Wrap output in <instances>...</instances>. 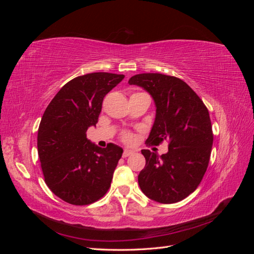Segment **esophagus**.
<instances>
[{"instance_id": "34e87169", "label": "esophagus", "mask_w": 254, "mask_h": 254, "mask_svg": "<svg viewBox=\"0 0 254 254\" xmlns=\"http://www.w3.org/2000/svg\"><path fill=\"white\" fill-rule=\"evenodd\" d=\"M133 152H134V150H132V149L125 148V149H124V152H123V158H127V157H129V156H131Z\"/></svg>"}]
</instances>
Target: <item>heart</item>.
I'll use <instances>...</instances> for the list:
<instances>
[{"instance_id":"1","label":"heart","mask_w":254,"mask_h":254,"mask_svg":"<svg viewBox=\"0 0 254 254\" xmlns=\"http://www.w3.org/2000/svg\"><path fill=\"white\" fill-rule=\"evenodd\" d=\"M122 137L125 142H130L132 140V135H131V133H129V132H124V133H123Z\"/></svg>"}]
</instances>
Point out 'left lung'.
I'll return each instance as SVG.
<instances>
[{"label":"left lung","mask_w":254,"mask_h":254,"mask_svg":"<svg viewBox=\"0 0 254 254\" xmlns=\"http://www.w3.org/2000/svg\"><path fill=\"white\" fill-rule=\"evenodd\" d=\"M130 84L142 87L156 105V119L146 143L168 141L162 156L143 149L146 164L137 181L143 193L160 203L187 198L201 182L209 165L213 131L209 111L187 82L175 76L143 73Z\"/></svg>","instance_id":"8db88e82"}]
</instances>
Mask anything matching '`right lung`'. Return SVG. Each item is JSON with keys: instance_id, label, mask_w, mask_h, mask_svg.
Listing matches in <instances>:
<instances>
[{"instance_id": "add662e5", "label": "right lung", "mask_w": 254, "mask_h": 254, "mask_svg": "<svg viewBox=\"0 0 254 254\" xmlns=\"http://www.w3.org/2000/svg\"><path fill=\"white\" fill-rule=\"evenodd\" d=\"M124 77L106 72L75 77L43 113L37 146L44 181L67 203H93L111 186L123 149L112 143L98 147L87 139V130L96 126L104 97Z\"/></svg>"}]
</instances>
